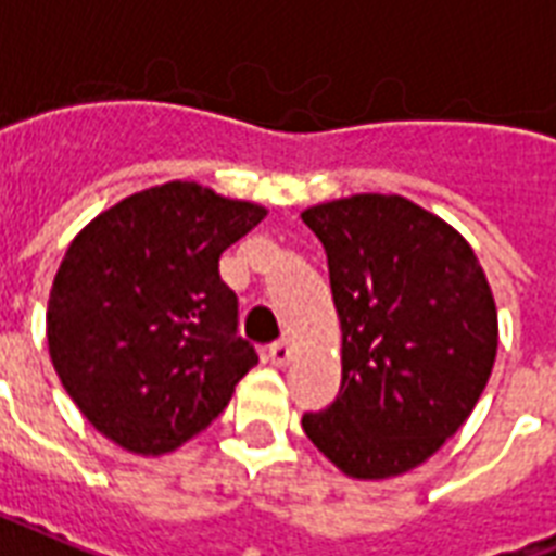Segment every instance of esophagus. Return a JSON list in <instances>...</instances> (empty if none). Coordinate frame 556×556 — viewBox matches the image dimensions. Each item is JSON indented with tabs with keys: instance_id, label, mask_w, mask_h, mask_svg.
Returning a JSON list of instances; mask_svg holds the SVG:
<instances>
[{
	"instance_id": "34e87169",
	"label": "esophagus",
	"mask_w": 556,
	"mask_h": 556,
	"mask_svg": "<svg viewBox=\"0 0 556 556\" xmlns=\"http://www.w3.org/2000/svg\"><path fill=\"white\" fill-rule=\"evenodd\" d=\"M291 358H294V346L288 344V341H277V344L268 346V362L274 367H286Z\"/></svg>"
}]
</instances>
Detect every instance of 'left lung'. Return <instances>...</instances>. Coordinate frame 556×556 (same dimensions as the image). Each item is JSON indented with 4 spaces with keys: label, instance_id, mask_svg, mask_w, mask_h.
I'll return each instance as SVG.
<instances>
[{
    "label": "left lung",
    "instance_id": "8db88e82",
    "mask_svg": "<svg viewBox=\"0 0 556 556\" xmlns=\"http://www.w3.org/2000/svg\"><path fill=\"white\" fill-rule=\"evenodd\" d=\"M300 218L326 250L341 324V393L303 431L344 476H405L484 393L498 350L493 288L469 241L402 194H350Z\"/></svg>",
    "mask_w": 556,
    "mask_h": 556
}]
</instances>
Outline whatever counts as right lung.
<instances>
[{"mask_svg":"<svg viewBox=\"0 0 556 556\" xmlns=\"http://www.w3.org/2000/svg\"><path fill=\"white\" fill-rule=\"evenodd\" d=\"M268 215L194 180L99 212L70 241L46 308L54 372L90 426L130 455L198 438L256 367L218 260Z\"/></svg>","mask_w":556,"mask_h":556,"instance_id":"right-lung-1","label":"right lung"}]
</instances>
